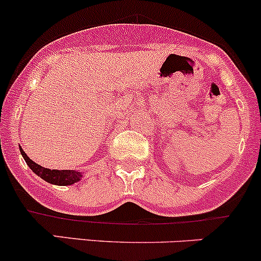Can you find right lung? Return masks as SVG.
Returning <instances> with one entry per match:
<instances>
[{"instance_id":"right-lung-1","label":"right lung","mask_w":261,"mask_h":261,"mask_svg":"<svg viewBox=\"0 0 261 261\" xmlns=\"http://www.w3.org/2000/svg\"><path fill=\"white\" fill-rule=\"evenodd\" d=\"M21 155L25 159L26 164L30 167V169L33 170L35 174H38L41 179L46 180L50 184H55V186H70V184H74L75 181L82 179V173L77 172V170H58V169H48V168H44L41 165L36 164L35 162L30 159V158L26 155V152L23 151L22 147H20Z\"/></svg>"}]
</instances>
